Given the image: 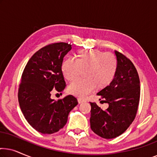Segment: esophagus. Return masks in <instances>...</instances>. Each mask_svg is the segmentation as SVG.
Returning <instances> with one entry per match:
<instances>
[{
	"label": "esophagus",
	"instance_id": "34e87169",
	"mask_svg": "<svg viewBox=\"0 0 157 157\" xmlns=\"http://www.w3.org/2000/svg\"><path fill=\"white\" fill-rule=\"evenodd\" d=\"M78 104H81V103L85 102V100H83V99H82V98H78Z\"/></svg>",
	"mask_w": 157,
	"mask_h": 157
}]
</instances>
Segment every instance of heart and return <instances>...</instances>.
I'll return each mask as SVG.
<instances>
[{"instance_id":"1","label":"heart","mask_w":157,"mask_h":157,"mask_svg":"<svg viewBox=\"0 0 157 157\" xmlns=\"http://www.w3.org/2000/svg\"><path fill=\"white\" fill-rule=\"evenodd\" d=\"M118 62L113 53L98 49L79 51L76 60L71 58L62 63L61 70L66 79L72 81L85 71V78L78 79L68 86L73 95L84 98L95 89H106L112 83L117 74Z\"/></svg>"}]
</instances>
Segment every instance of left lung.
I'll return each instance as SVG.
<instances>
[{
    "mask_svg": "<svg viewBox=\"0 0 157 157\" xmlns=\"http://www.w3.org/2000/svg\"><path fill=\"white\" fill-rule=\"evenodd\" d=\"M118 62L117 74L112 83L97 94L107 103L102 109L96 103L91 106L90 124L96 134L113 139L123 134L134 121L140 99V80L134 63L125 55L114 51ZM99 100H101V98Z\"/></svg>",
    "mask_w": 157,
    "mask_h": 157,
    "instance_id": "obj_1",
    "label": "left lung"
}]
</instances>
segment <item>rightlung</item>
Returning a JSON list of instances; mask_svg holds the SVG:
<instances>
[{
  "label": "right lung",
  "mask_w": 157,
  "mask_h": 157,
  "mask_svg": "<svg viewBox=\"0 0 157 157\" xmlns=\"http://www.w3.org/2000/svg\"><path fill=\"white\" fill-rule=\"evenodd\" d=\"M71 49L67 43H53L32 56L23 70L18 98L21 111L29 124L37 132L51 134L66 125L68 113L78 104L76 98L68 95L58 101L51 93L66 87L61 65Z\"/></svg>",
  "instance_id": "add662e5"
}]
</instances>
